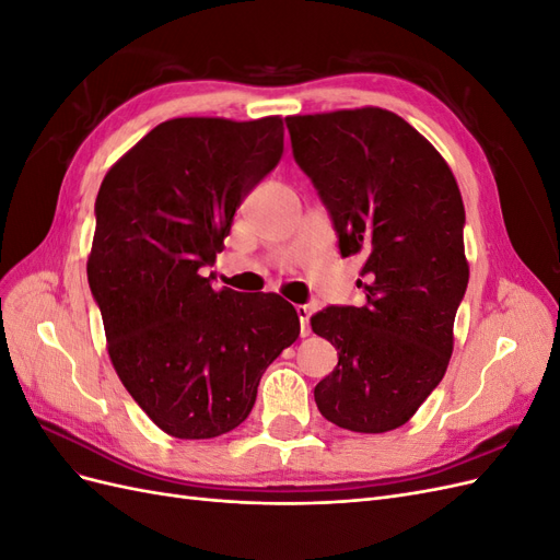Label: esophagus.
<instances>
[{
	"mask_svg": "<svg viewBox=\"0 0 560 560\" xmlns=\"http://www.w3.org/2000/svg\"><path fill=\"white\" fill-rule=\"evenodd\" d=\"M311 306H296V315H299V322H301V336H308L311 334V327H308V319H311Z\"/></svg>",
	"mask_w": 560,
	"mask_h": 560,
	"instance_id": "1",
	"label": "esophagus"
}]
</instances>
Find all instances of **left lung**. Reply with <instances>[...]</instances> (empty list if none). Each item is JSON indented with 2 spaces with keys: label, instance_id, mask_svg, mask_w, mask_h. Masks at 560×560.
Segmentation results:
<instances>
[{
  "label": "left lung",
  "instance_id": "left-lung-1",
  "mask_svg": "<svg viewBox=\"0 0 560 560\" xmlns=\"http://www.w3.org/2000/svg\"><path fill=\"white\" fill-rule=\"evenodd\" d=\"M294 159L325 202L343 257L362 254V308L313 315L338 364L315 385L334 425L401 428L444 378L467 290L465 206L444 156L381 107L287 116Z\"/></svg>",
  "mask_w": 560,
  "mask_h": 560
}]
</instances>
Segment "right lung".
Segmentation results:
<instances>
[{
    "instance_id": "right-lung-1",
    "label": "right lung",
    "mask_w": 560,
    "mask_h": 560,
    "mask_svg": "<svg viewBox=\"0 0 560 560\" xmlns=\"http://www.w3.org/2000/svg\"><path fill=\"white\" fill-rule=\"evenodd\" d=\"M282 149V116H182L149 130L100 184L86 270L107 352L130 397L171 436L238 428L266 366L299 338L282 296L212 290L200 276Z\"/></svg>"
}]
</instances>
